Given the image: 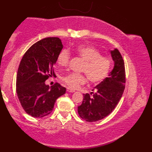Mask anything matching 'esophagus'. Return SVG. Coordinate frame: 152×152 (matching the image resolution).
<instances>
[{"mask_svg": "<svg viewBox=\"0 0 152 152\" xmlns=\"http://www.w3.org/2000/svg\"><path fill=\"white\" fill-rule=\"evenodd\" d=\"M67 92L68 93H74L75 91L72 90V89L70 88H67Z\"/></svg>", "mask_w": 152, "mask_h": 152, "instance_id": "esophagus-1", "label": "esophagus"}]
</instances>
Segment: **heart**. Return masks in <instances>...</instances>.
I'll list each match as a JSON object with an SVG mask.
<instances>
[{"label": "heart", "mask_w": 152, "mask_h": 152, "mask_svg": "<svg viewBox=\"0 0 152 152\" xmlns=\"http://www.w3.org/2000/svg\"><path fill=\"white\" fill-rule=\"evenodd\" d=\"M75 52L84 61L80 71L86 73L91 82H101L107 77L111 68V61L109 58L102 57L98 50L90 45H79ZM70 57L69 50L62 49L58 54L57 62L60 66L68 65ZM61 80L70 88H77L80 85L86 82V77L84 74L71 72L61 77Z\"/></svg>", "instance_id": "heart-1"}]
</instances>
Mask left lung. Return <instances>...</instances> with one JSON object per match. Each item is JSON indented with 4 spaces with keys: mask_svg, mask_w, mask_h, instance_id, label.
Listing matches in <instances>:
<instances>
[{
    "mask_svg": "<svg viewBox=\"0 0 152 152\" xmlns=\"http://www.w3.org/2000/svg\"><path fill=\"white\" fill-rule=\"evenodd\" d=\"M114 66L108 77L94 87V92L84 94L78 113L86 122H96L109 115L115 109L125 87V68L118 49L111 50Z\"/></svg>",
    "mask_w": 152,
    "mask_h": 152,
    "instance_id": "8db88e82",
    "label": "left lung"
}]
</instances>
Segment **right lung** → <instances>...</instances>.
<instances>
[{"mask_svg":"<svg viewBox=\"0 0 152 152\" xmlns=\"http://www.w3.org/2000/svg\"><path fill=\"white\" fill-rule=\"evenodd\" d=\"M63 48L61 39L48 37L33 44L25 53L16 75V93L23 109L28 115L40 118L53 111L58 97L66 93L59 83L45 84L55 75L54 65Z\"/></svg>","mask_w":152,"mask_h":152,"instance_id":"right-lung-1","label":"right lung"}]
</instances>
